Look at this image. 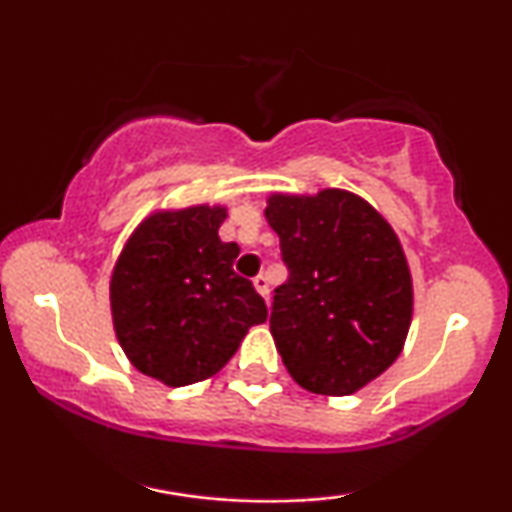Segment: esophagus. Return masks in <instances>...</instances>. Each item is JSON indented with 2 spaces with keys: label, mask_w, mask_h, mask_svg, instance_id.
I'll return each instance as SVG.
<instances>
[{
  "label": "esophagus",
  "mask_w": 512,
  "mask_h": 512,
  "mask_svg": "<svg viewBox=\"0 0 512 512\" xmlns=\"http://www.w3.org/2000/svg\"><path fill=\"white\" fill-rule=\"evenodd\" d=\"M252 284H255L257 293H260V296L264 298V301L269 303V281H267V276H264V274L255 276V281H252Z\"/></svg>",
  "instance_id": "esophagus-1"
}]
</instances>
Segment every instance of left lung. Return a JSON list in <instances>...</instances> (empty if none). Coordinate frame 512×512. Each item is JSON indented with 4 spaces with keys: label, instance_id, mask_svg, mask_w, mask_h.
<instances>
[{
    "label": "left lung",
    "instance_id": "left-lung-1",
    "mask_svg": "<svg viewBox=\"0 0 512 512\" xmlns=\"http://www.w3.org/2000/svg\"><path fill=\"white\" fill-rule=\"evenodd\" d=\"M289 279L269 330L286 370L315 395L344 397L402 354L414 289L397 233L354 192L269 195L264 209Z\"/></svg>",
    "mask_w": 512,
    "mask_h": 512
}]
</instances>
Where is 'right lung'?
I'll use <instances>...</instances> for the list:
<instances>
[{"mask_svg": "<svg viewBox=\"0 0 512 512\" xmlns=\"http://www.w3.org/2000/svg\"><path fill=\"white\" fill-rule=\"evenodd\" d=\"M226 207L154 211L134 228L110 276L113 327L129 363L168 387L207 380L231 361L267 305L233 272Z\"/></svg>", "mask_w": 512, "mask_h": 512, "instance_id": "obj_1", "label": "right lung"}]
</instances>
